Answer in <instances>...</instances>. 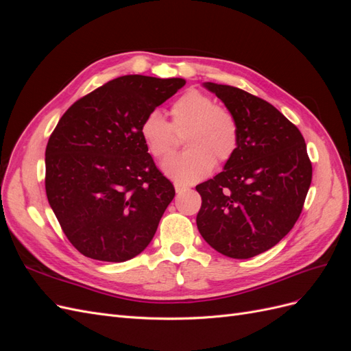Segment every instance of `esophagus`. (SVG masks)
Masks as SVG:
<instances>
[{"instance_id":"obj_1","label":"esophagus","mask_w":351,"mask_h":351,"mask_svg":"<svg viewBox=\"0 0 351 351\" xmlns=\"http://www.w3.org/2000/svg\"><path fill=\"white\" fill-rule=\"evenodd\" d=\"M174 187H176V192H177L178 195H180V193H184V192H187V190H189V186L182 184V183H176Z\"/></svg>"}]
</instances>
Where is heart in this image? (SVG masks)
I'll return each mask as SVG.
<instances>
[{"label": "heart", "mask_w": 351, "mask_h": 351, "mask_svg": "<svg viewBox=\"0 0 351 351\" xmlns=\"http://www.w3.org/2000/svg\"><path fill=\"white\" fill-rule=\"evenodd\" d=\"M171 123L161 112L152 111L141 124V136L156 159L171 155L177 136H184L189 149L168 158L162 164L164 173L178 183H195L205 178L215 165L224 164L234 155L239 143L237 121L226 107L217 105L208 95L187 90L169 110Z\"/></svg>", "instance_id": "b5f03b06"}]
</instances>
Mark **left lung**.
Masks as SVG:
<instances>
[{"mask_svg":"<svg viewBox=\"0 0 351 351\" xmlns=\"http://www.w3.org/2000/svg\"><path fill=\"white\" fill-rule=\"evenodd\" d=\"M234 115L237 149L224 171L196 186V224L210 247L249 259L274 247L299 219L312 182L300 130L271 105L228 84L205 83Z\"/></svg>","mask_w":351,"mask_h":351,"instance_id":"left-lung-1","label":"left lung"}]
</instances>
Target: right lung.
Masks as SVG:
<instances>
[{"label": "right lung", "instance_id": "1", "mask_svg": "<svg viewBox=\"0 0 351 351\" xmlns=\"http://www.w3.org/2000/svg\"><path fill=\"white\" fill-rule=\"evenodd\" d=\"M184 84L117 77L74 102L49 136L47 197L66 237L86 258L124 262L154 239L176 190L147 154L141 124Z\"/></svg>", "mask_w": 351, "mask_h": 351}]
</instances>
